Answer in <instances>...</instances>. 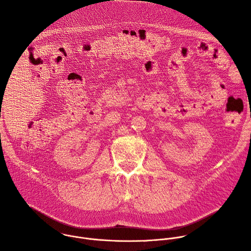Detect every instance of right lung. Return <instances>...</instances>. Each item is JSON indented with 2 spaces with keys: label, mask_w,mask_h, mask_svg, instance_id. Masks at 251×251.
<instances>
[{
  "label": "right lung",
  "mask_w": 251,
  "mask_h": 251,
  "mask_svg": "<svg viewBox=\"0 0 251 251\" xmlns=\"http://www.w3.org/2000/svg\"><path fill=\"white\" fill-rule=\"evenodd\" d=\"M0 117H1V115H0Z\"/></svg>",
  "instance_id": "right-lung-1"
}]
</instances>
